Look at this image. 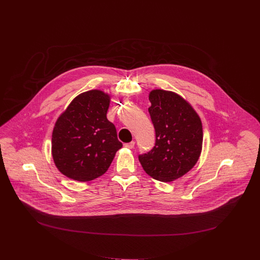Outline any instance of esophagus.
<instances>
[{
	"instance_id": "esophagus-1",
	"label": "esophagus",
	"mask_w": 260,
	"mask_h": 260,
	"mask_svg": "<svg viewBox=\"0 0 260 260\" xmlns=\"http://www.w3.org/2000/svg\"><path fill=\"white\" fill-rule=\"evenodd\" d=\"M135 144H136V142H135V141H131V142H128V143H124V144H123V146H124V147H126V148L132 149V148H134V147H135Z\"/></svg>"
}]
</instances>
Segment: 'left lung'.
Returning <instances> with one entry per match:
<instances>
[{"mask_svg": "<svg viewBox=\"0 0 260 260\" xmlns=\"http://www.w3.org/2000/svg\"><path fill=\"white\" fill-rule=\"evenodd\" d=\"M149 101L155 145L138 159L153 179L172 182L197 164L202 147V123L193 108L175 92L155 89L149 93Z\"/></svg>", "mask_w": 260, "mask_h": 260, "instance_id": "obj_1", "label": "left lung"}]
</instances>
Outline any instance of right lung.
Returning <instances> with one entry per match:
<instances>
[{
    "mask_svg": "<svg viewBox=\"0 0 260 260\" xmlns=\"http://www.w3.org/2000/svg\"><path fill=\"white\" fill-rule=\"evenodd\" d=\"M110 96L89 90L77 96L55 123L52 155L62 175L78 182L106 173L122 144L107 119Z\"/></svg>",
    "mask_w": 260,
    "mask_h": 260,
    "instance_id": "add662e5",
    "label": "right lung"
}]
</instances>
